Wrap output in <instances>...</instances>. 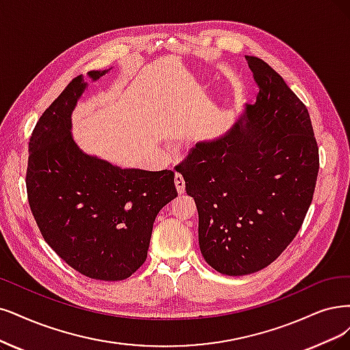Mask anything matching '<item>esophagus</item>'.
<instances>
[{"instance_id":"1","label":"esophagus","mask_w":350,"mask_h":350,"mask_svg":"<svg viewBox=\"0 0 350 350\" xmlns=\"http://www.w3.org/2000/svg\"><path fill=\"white\" fill-rule=\"evenodd\" d=\"M174 185H176V189H177L178 193H185V190H186L185 178H183V176L180 174V173L174 174Z\"/></svg>"}]
</instances>
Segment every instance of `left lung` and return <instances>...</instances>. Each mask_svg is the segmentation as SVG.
Instances as JSON below:
<instances>
[{
	"label": "left lung",
	"instance_id": "1",
	"mask_svg": "<svg viewBox=\"0 0 350 350\" xmlns=\"http://www.w3.org/2000/svg\"><path fill=\"white\" fill-rule=\"evenodd\" d=\"M245 59L260 86L255 103L225 137L199 142L177 165L198 208L202 255L225 275L277 260L299 234L319 173L306 105L269 64Z\"/></svg>",
	"mask_w": 350,
	"mask_h": 350
}]
</instances>
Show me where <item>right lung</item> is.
<instances>
[{"instance_id": "obj_1", "label": "right lung", "mask_w": 350, "mask_h": 350, "mask_svg": "<svg viewBox=\"0 0 350 350\" xmlns=\"http://www.w3.org/2000/svg\"><path fill=\"white\" fill-rule=\"evenodd\" d=\"M85 88L75 77L37 121L25 186L50 248L89 278L120 281L146 262L155 216L177 196L174 172L120 168L77 148L70 115Z\"/></svg>"}]
</instances>
